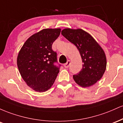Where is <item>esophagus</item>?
Listing matches in <instances>:
<instances>
[{
  "label": "esophagus",
  "instance_id": "34e87169",
  "mask_svg": "<svg viewBox=\"0 0 123 123\" xmlns=\"http://www.w3.org/2000/svg\"><path fill=\"white\" fill-rule=\"evenodd\" d=\"M70 61H68L67 62L64 64V67L65 68H69V66L70 65Z\"/></svg>",
  "mask_w": 123,
  "mask_h": 123
}]
</instances>
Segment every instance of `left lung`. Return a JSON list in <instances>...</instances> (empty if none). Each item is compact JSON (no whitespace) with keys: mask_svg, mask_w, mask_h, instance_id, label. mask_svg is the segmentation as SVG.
I'll use <instances>...</instances> for the list:
<instances>
[{"mask_svg":"<svg viewBox=\"0 0 123 123\" xmlns=\"http://www.w3.org/2000/svg\"><path fill=\"white\" fill-rule=\"evenodd\" d=\"M61 34L76 46L83 62L81 71L73 76L74 81L84 88L94 85L102 78L106 68V57L102 48L81 29L65 28Z\"/></svg>","mask_w":123,"mask_h":123,"instance_id":"8db88e82","label":"left lung"}]
</instances>
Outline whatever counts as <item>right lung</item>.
<instances>
[{"label": "right lung", "mask_w": 123, "mask_h": 123, "mask_svg": "<svg viewBox=\"0 0 123 123\" xmlns=\"http://www.w3.org/2000/svg\"><path fill=\"white\" fill-rule=\"evenodd\" d=\"M61 28L43 29L30 36L18 53L17 66L25 82L35 91L50 89L55 80L60 68L54 65L57 53L52 50Z\"/></svg>", "instance_id": "add662e5"}]
</instances>
